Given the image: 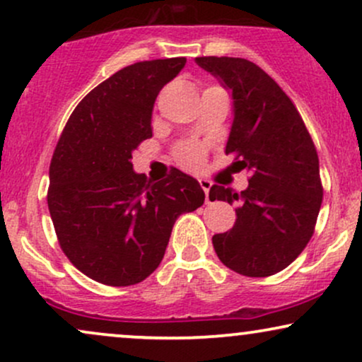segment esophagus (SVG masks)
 Instances as JSON below:
<instances>
[{
	"instance_id": "esophagus-1",
	"label": "esophagus",
	"mask_w": 362,
	"mask_h": 362,
	"mask_svg": "<svg viewBox=\"0 0 362 362\" xmlns=\"http://www.w3.org/2000/svg\"><path fill=\"white\" fill-rule=\"evenodd\" d=\"M199 184H201V187H202V190H204V194H206V202H209V199H207V195H209V189H211V182L209 180H206V178H201V180H199Z\"/></svg>"
}]
</instances>
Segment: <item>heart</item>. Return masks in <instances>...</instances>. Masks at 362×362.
<instances>
[{
	"label": "heart",
	"mask_w": 362,
	"mask_h": 362,
	"mask_svg": "<svg viewBox=\"0 0 362 362\" xmlns=\"http://www.w3.org/2000/svg\"><path fill=\"white\" fill-rule=\"evenodd\" d=\"M175 161L189 172H199L204 167L206 151L201 146H195V144H184V146L177 148Z\"/></svg>",
	"instance_id": "b5f03b06"
}]
</instances>
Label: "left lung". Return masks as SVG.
<instances>
[{
  "label": "left lung",
  "mask_w": 362,
  "mask_h": 362,
  "mask_svg": "<svg viewBox=\"0 0 362 362\" xmlns=\"http://www.w3.org/2000/svg\"><path fill=\"white\" fill-rule=\"evenodd\" d=\"M231 90L235 119L226 155L247 170L243 192L214 184L211 201L236 207L230 231L213 236L219 260L248 277L277 274L305 250L323 199L317 148L300 112L264 69L242 57H195Z\"/></svg>",
  "instance_id": "left-lung-1"
}]
</instances>
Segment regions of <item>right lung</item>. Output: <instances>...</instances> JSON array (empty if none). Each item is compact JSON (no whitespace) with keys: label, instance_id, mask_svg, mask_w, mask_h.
I'll return each instance as SVG.
<instances>
[{"label":"right lung","instance_id":"1","mask_svg":"<svg viewBox=\"0 0 362 362\" xmlns=\"http://www.w3.org/2000/svg\"><path fill=\"white\" fill-rule=\"evenodd\" d=\"M185 62L170 57L119 69L78 103L54 149L47 206L57 242L78 271L102 284L146 279L178 216L204 204L199 182L180 170L151 184L131 163L153 136L158 93Z\"/></svg>","mask_w":362,"mask_h":362}]
</instances>
